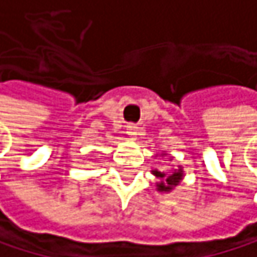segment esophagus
<instances>
[{
  "instance_id": "1",
  "label": "esophagus",
  "mask_w": 257,
  "mask_h": 257,
  "mask_svg": "<svg viewBox=\"0 0 257 257\" xmlns=\"http://www.w3.org/2000/svg\"><path fill=\"white\" fill-rule=\"evenodd\" d=\"M141 134H143V129L140 126H137V125H129L128 126V135L131 138H137Z\"/></svg>"
}]
</instances>
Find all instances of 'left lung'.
<instances>
[{
	"label": "left lung",
	"instance_id": "obj_1",
	"mask_svg": "<svg viewBox=\"0 0 257 257\" xmlns=\"http://www.w3.org/2000/svg\"><path fill=\"white\" fill-rule=\"evenodd\" d=\"M162 156L165 158L167 153H164ZM171 159L173 158L170 156V161ZM152 174L159 180V181H156V190L158 192H162V193H170L176 186H179L180 183H181V180H183V177H184V171H183V167L181 165H179L177 168H171L168 171L152 170Z\"/></svg>",
	"mask_w": 257,
	"mask_h": 257
}]
</instances>
